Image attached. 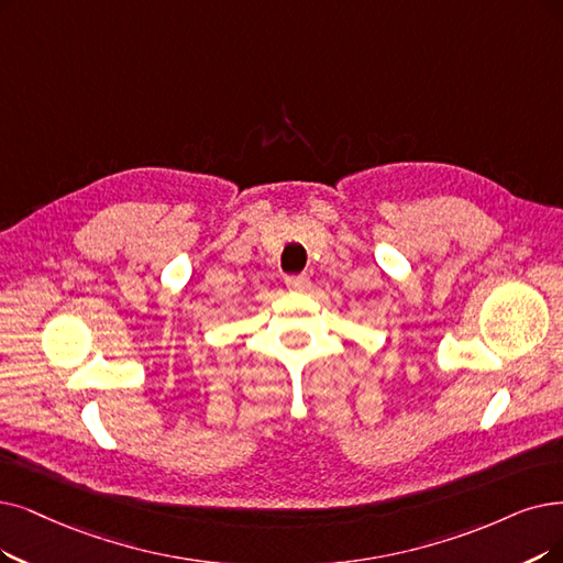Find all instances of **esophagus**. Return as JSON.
I'll use <instances>...</instances> for the list:
<instances>
[{
    "mask_svg": "<svg viewBox=\"0 0 563 563\" xmlns=\"http://www.w3.org/2000/svg\"><path fill=\"white\" fill-rule=\"evenodd\" d=\"M286 286L290 290H298V294H302V290L309 288V277L307 275H294V277H286Z\"/></svg>",
    "mask_w": 563,
    "mask_h": 563,
    "instance_id": "34e87169",
    "label": "esophagus"
}]
</instances>
